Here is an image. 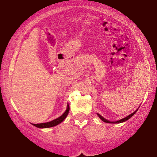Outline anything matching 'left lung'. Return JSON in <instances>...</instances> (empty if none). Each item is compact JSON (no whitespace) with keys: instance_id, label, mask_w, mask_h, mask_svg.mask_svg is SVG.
<instances>
[{"instance_id":"left-lung-1","label":"left lung","mask_w":157,"mask_h":157,"mask_svg":"<svg viewBox=\"0 0 157 157\" xmlns=\"http://www.w3.org/2000/svg\"><path fill=\"white\" fill-rule=\"evenodd\" d=\"M136 111H137V110H136ZM136 111H134V113H131V114L128 115V117H126L123 118V119H122V120H118V121H116V122H110V121H109V120H105V118H103V117H102L101 116V115H100V114H99V113H97V115H98V116H99V117H100V119H101V120H102V121H103V122H108V123H120V122H123L126 121V120H128V119H130V118L131 117H132L133 115H134V113L136 112Z\"/></svg>"}]
</instances>
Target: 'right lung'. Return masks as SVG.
<instances>
[{
    "label": "right lung",
    "mask_w": 157,
    "mask_h": 157,
    "mask_svg": "<svg viewBox=\"0 0 157 157\" xmlns=\"http://www.w3.org/2000/svg\"><path fill=\"white\" fill-rule=\"evenodd\" d=\"M69 105H67V109H66V111L63 113V114L61 115L60 117L55 119V120H52L51 122H45V123H40V124H33V125L36 126L37 128H50V127H53V126H55L58 124H60L61 122H63L65 120V118L67 117L68 111H69Z\"/></svg>",
    "instance_id": "1"
}]
</instances>
